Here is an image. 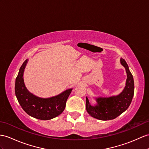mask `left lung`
I'll list each match as a JSON object with an SVG mask.
<instances>
[{
  "label": "left lung",
  "instance_id": "8db88e82",
  "mask_svg": "<svg viewBox=\"0 0 149 149\" xmlns=\"http://www.w3.org/2000/svg\"><path fill=\"white\" fill-rule=\"evenodd\" d=\"M120 63L125 68L127 74L126 85L123 91L117 95L96 97L95 105L90 104L88 97H86V111L94 118L102 121L115 119L125 112L132 102L134 95L133 77L125 60L121 58Z\"/></svg>",
  "mask_w": 149,
  "mask_h": 149
}]
</instances>
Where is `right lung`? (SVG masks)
<instances>
[{
  "label": "right lung",
  "mask_w": 149,
  "mask_h": 149,
  "mask_svg": "<svg viewBox=\"0 0 149 149\" xmlns=\"http://www.w3.org/2000/svg\"><path fill=\"white\" fill-rule=\"evenodd\" d=\"M28 59L21 66L16 78L15 94L23 109L30 116L41 120H49L64 111L72 88H69L56 96L41 98L33 95L25 86L23 74Z\"/></svg>",
  "instance_id": "right-lung-1"
}]
</instances>
